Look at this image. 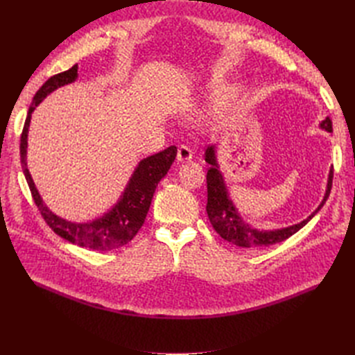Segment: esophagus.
Returning a JSON list of instances; mask_svg holds the SVG:
<instances>
[{
    "label": "esophagus",
    "instance_id": "obj_1",
    "mask_svg": "<svg viewBox=\"0 0 355 355\" xmlns=\"http://www.w3.org/2000/svg\"><path fill=\"white\" fill-rule=\"evenodd\" d=\"M178 159L179 161H191L192 159L191 148H188L185 145H180L178 149Z\"/></svg>",
    "mask_w": 355,
    "mask_h": 355
}]
</instances>
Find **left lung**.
I'll return each instance as SVG.
<instances>
[{
    "instance_id": "obj_1",
    "label": "left lung",
    "mask_w": 355,
    "mask_h": 355,
    "mask_svg": "<svg viewBox=\"0 0 355 355\" xmlns=\"http://www.w3.org/2000/svg\"><path fill=\"white\" fill-rule=\"evenodd\" d=\"M320 127L323 130L331 133V120L326 116V120L321 121ZM204 159L206 163L210 164V168L207 170V216L210 219L211 227L214 228L223 240L230 241L234 245L243 247V249H256V247L271 245L275 243H282L287 240L290 235L297 232L300 228H304L305 225L313 219L318 210L324 206L326 200L329 198L330 189H331V179H333V168L329 171L327 178V187L324 197L321 200L320 206L309 214L306 219L302 222L290 225V227L280 228V230H257L249 222H245L239 211L237 206L230 197V192L225 184V178L220 171V166L218 163L216 155V146L210 145L207 146L206 153H204Z\"/></svg>"
}]
</instances>
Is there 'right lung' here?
<instances>
[{
	"label": "right lung",
	"instance_id": "right-lung-1",
	"mask_svg": "<svg viewBox=\"0 0 355 355\" xmlns=\"http://www.w3.org/2000/svg\"><path fill=\"white\" fill-rule=\"evenodd\" d=\"M77 78L78 65H73L65 72L53 75L35 93L34 99H32V105L29 106L22 136H20V163H22V170L29 185L31 194L34 197L37 207L49 227L58 235H60L62 239H65L73 244L87 247V249L93 250L106 252L132 241L137 231L141 230L149 206H151L155 188L159 184V180L167 175L170 166L173 164L178 154V148L168 146L164 151L149 155L139 161L132 178L127 182L123 194L114 206L108 211H105L102 216L87 222H72L58 216L42 201L28 170V132L32 112L35 111L37 106L50 93L58 90L59 87H63V85L73 83Z\"/></svg>",
	"mask_w": 355,
	"mask_h": 355
}]
</instances>
